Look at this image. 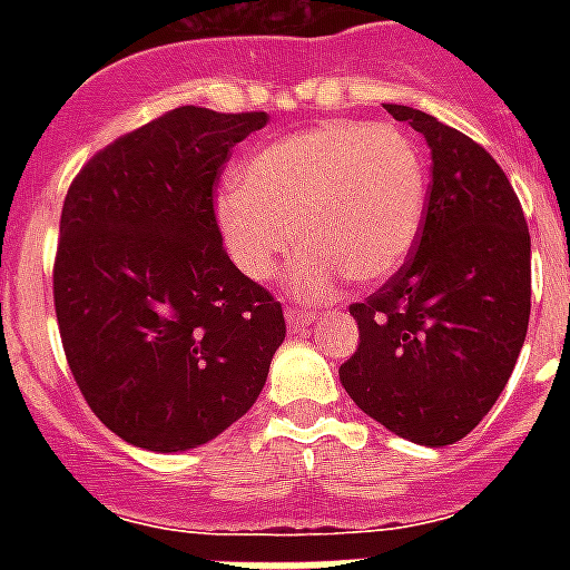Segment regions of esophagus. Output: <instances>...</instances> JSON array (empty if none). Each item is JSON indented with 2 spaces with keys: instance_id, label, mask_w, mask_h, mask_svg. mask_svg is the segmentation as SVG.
<instances>
[{
  "instance_id": "34e87169",
  "label": "esophagus",
  "mask_w": 570,
  "mask_h": 570,
  "mask_svg": "<svg viewBox=\"0 0 570 570\" xmlns=\"http://www.w3.org/2000/svg\"><path fill=\"white\" fill-rule=\"evenodd\" d=\"M313 320H316V316L307 311H286V325H289L293 331H304Z\"/></svg>"
}]
</instances>
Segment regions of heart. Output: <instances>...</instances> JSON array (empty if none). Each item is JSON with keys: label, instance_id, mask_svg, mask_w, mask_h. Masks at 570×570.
<instances>
[{"label": "heart", "instance_id": "b5f03b06", "mask_svg": "<svg viewBox=\"0 0 570 570\" xmlns=\"http://www.w3.org/2000/svg\"><path fill=\"white\" fill-rule=\"evenodd\" d=\"M425 165L396 127L334 120L259 147L215 200V222L242 275L266 284L295 250L307 302L348 277L379 286L405 266L423 227Z\"/></svg>", "mask_w": 570, "mask_h": 570}]
</instances>
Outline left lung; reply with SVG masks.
Listing matches in <instances>:
<instances>
[{"mask_svg": "<svg viewBox=\"0 0 570 570\" xmlns=\"http://www.w3.org/2000/svg\"><path fill=\"white\" fill-rule=\"evenodd\" d=\"M432 150L414 257L352 304L361 343L340 381L375 423L420 446L461 441L491 411L530 325V230L503 168L459 129L411 106Z\"/></svg>", "mask_w": 570, "mask_h": 570, "instance_id": "1", "label": "left lung"}]
</instances>
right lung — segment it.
<instances>
[{
	"instance_id": "1",
	"label": "right lung",
	"mask_w": 570,
	"mask_h": 570,
	"mask_svg": "<svg viewBox=\"0 0 570 570\" xmlns=\"http://www.w3.org/2000/svg\"><path fill=\"white\" fill-rule=\"evenodd\" d=\"M266 111L180 106L118 138L73 180L52 293L67 364L120 441L186 452L257 402L284 311L233 266L213 186Z\"/></svg>"
}]
</instances>
